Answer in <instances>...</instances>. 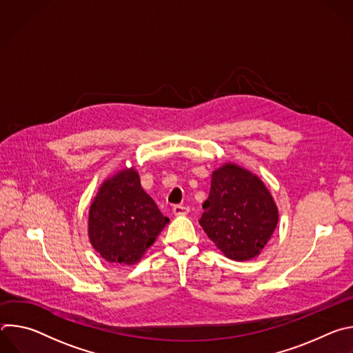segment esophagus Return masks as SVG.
<instances>
[{"instance_id":"34e87169","label":"esophagus","mask_w":353,"mask_h":353,"mask_svg":"<svg viewBox=\"0 0 353 353\" xmlns=\"http://www.w3.org/2000/svg\"><path fill=\"white\" fill-rule=\"evenodd\" d=\"M188 207H184V205H174L173 207V214L176 216H181V215H187L188 214Z\"/></svg>"}]
</instances>
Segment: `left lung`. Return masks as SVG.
Instances as JSON below:
<instances>
[{
  "instance_id": "obj_1",
  "label": "left lung",
  "mask_w": 353,
  "mask_h": 353,
  "mask_svg": "<svg viewBox=\"0 0 353 353\" xmlns=\"http://www.w3.org/2000/svg\"><path fill=\"white\" fill-rule=\"evenodd\" d=\"M203 208L199 225L225 257L234 261L260 256L279 219L278 207L264 181L230 162L212 172L210 195Z\"/></svg>"
}]
</instances>
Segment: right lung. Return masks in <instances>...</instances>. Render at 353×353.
Returning a JSON list of instances; mask_svg holds the SVG:
<instances>
[{"mask_svg":"<svg viewBox=\"0 0 353 353\" xmlns=\"http://www.w3.org/2000/svg\"><path fill=\"white\" fill-rule=\"evenodd\" d=\"M169 223L141 187L134 166L108 177L94 195L88 218L93 248L108 263L134 265Z\"/></svg>","mask_w":353,"mask_h":353,"instance_id":"obj_1","label":"right lung"}]
</instances>
